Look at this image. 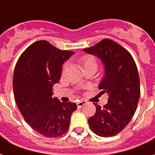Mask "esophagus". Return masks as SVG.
I'll use <instances>...</instances> for the list:
<instances>
[{
	"mask_svg": "<svg viewBox=\"0 0 155 155\" xmlns=\"http://www.w3.org/2000/svg\"><path fill=\"white\" fill-rule=\"evenodd\" d=\"M86 103V101H79L77 102V106L78 107H82L84 104Z\"/></svg>",
	"mask_w": 155,
	"mask_h": 155,
	"instance_id": "1",
	"label": "esophagus"
}]
</instances>
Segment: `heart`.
Segmentation results:
<instances>
[{"instance_id": "1", "label": "heart", "mask_w": 155, "mask_h": 155, "mask_svg": "<svg viewBox=\"0 0 155 155\" xmlns=\"http://www.w3.org/2000/svg\"><path fill=\"white\" fill-rule=\"evenodd\" d=\"M80 63L84 68V71L88 69V68H91V67L97 68V67L96 58L92 55H84V56L81 57L80 58ZM66 67H67V65L65 64L63 66V70L66 69Z\"/></svg>"}]
</instances>
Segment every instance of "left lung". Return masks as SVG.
<instances>
[{
  "mask_svg": "<svg viewBox=\"0 0 155 155\" xmlns=\"http://www.w3.org/2000/svg\"><path fill=\"white\" fill-rule=\"evenodd\" d=\"M84 51L101 60L105 76L98 88L102 90L101 93L109 95L103 107L93 103L96 113L88 119V124L97 135L113 137L128 124L137 107L140 91L137 65L127 49L110 39H104Z\"/></svg>",
  "mask_w": 155,
  "mask_h": 155,
  "instance_id": "8db88e82",
  "label": "left lung"
}]
</instances>
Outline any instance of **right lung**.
Wrapping results in <instances>:
<instances>
[{"instance_id": "1", "label": "right lung", "mask_w": 155, "mask_h": 155, "mask_svg": "<svg viewBox=\"0 0 155 155\" xmlns=\"http://www.w3.org/2000/svg\"><path fill=\"white\" fill-rule=\"evenodd\" d=\"M74 52L61 50L46 41L31 44L18 60L14 72V95L25 121L47 137H61L69 128L73 102L53 98V86L59 81L62 66Z\"/></svg>"}]
</instances>
